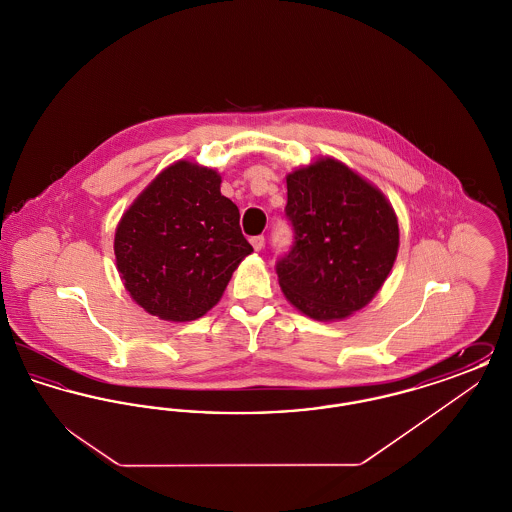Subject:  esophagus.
Masks as SVG:
<instances>
[{
  "label": "esophagus",
  "mask_w": 512,
  "mask_h": 512,
  "mask_svg": "<svg viewBox=\"0 0 512 512\" xmlns=\"http://www.w3.org/2000/svg\"><path fill=\"white\" fill-rule=\"evenodd\" d=\"M251 245H253L255 251H261V249L265 247V236H255V238H251Z\"/></svg>",
  "instance_id": "34e87169"
}]
</instances>
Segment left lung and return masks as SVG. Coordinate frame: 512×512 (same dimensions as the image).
<instances>
[{
  "mask_svg": "<svg viewBox=\"0 0 512 512\" xmlns=\"http://www.w3.org/2000/svg\"><path fill=\"white\" fill-rule=\"evenodd\" d=\"M295 242L276 265L286 299L305 317L334 322L365 309L399 251L388 197L334 157L286 174Z\"/></svg>",
  "mask_w": 512,
  "mask_h": 512,
  "instance_id": "obj_1",
  "label": "left lung"
}]
</instances>
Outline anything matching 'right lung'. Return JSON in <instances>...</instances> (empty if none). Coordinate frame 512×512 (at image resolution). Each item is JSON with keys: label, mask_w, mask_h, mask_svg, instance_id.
Returning a JSON list of instances; mask_svg holds the SVG:
<instances>
[{"label": "right lung", "mask_w": 512, "mask_h": 512, "mask_svg": "<svg viewBox=\"0 0 512 512\" xmlns=\"http://www.w3.org/2000/svg\"><path fill=\"white\" fill-rule=\"evenodd\" d=\"M217 169L180 159L122 213L115 261L130 297L153 317L190 322L211 311L253 247Z\"/></svg>", "instance_id": "add662e5"}]
</instances>
